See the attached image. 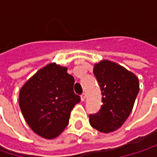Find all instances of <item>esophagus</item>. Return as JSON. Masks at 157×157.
Instances as JSON below:
<instances>
[{
	"instance_id": "obj_1",
	"label": "esophagus",
	"mask_w": 157,
	"mask_h": 157,
	"mask_svg": "<svg viewBox=\"0 0 157 157\" xmlns=\"http://www.w3.org/2000/svg\"><path fill=\"white\" fill-rule=\"evenodd\" d=\"M85 97H86V94H85L84 93H82V94H81V100H82V101H84V100H85Z\"/></svg>"
}]
</instances>
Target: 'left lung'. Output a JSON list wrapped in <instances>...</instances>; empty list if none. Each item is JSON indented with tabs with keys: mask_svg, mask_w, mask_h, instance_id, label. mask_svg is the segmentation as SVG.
Instances as JSON below:
<instances>
[{
	"mask_svg": "<svg viewBox=\"0 0 157 157\" xmlns=\"http://www.w3.org/2000/svg\"><path fill=\"white\" fill-rule=\"evenodd\" d=\"M94 75L102 91L103 105L90 114L91 125L102 133L113 132L128 118L139 92L138 79L124 67L107 60L94 67Z\"/></svg>",
	"mask_w": 157,
	"mask_h": 157,
	"instance_id": "obj_1",
	"label": "left lung"
}]
</instances>
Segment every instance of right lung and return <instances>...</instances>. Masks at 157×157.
Instances as JSON below:
<instances>
[{
	"label": "right lung",
	"instance_id": "obj_1",
	"mask_svg": "<svg viewBox=\"0 0 157 157\" xmlns=\"http://www.w3.org/2000/svg\"><path fill=\"white\" fill-rule=\"evenodd\" d=\"M75 78L67 68L50 63L21 88L19 105L24 119L38 136L52 139L67 126L80 96L74 92Z\"/></svg>",
	"mask_w": 157,
	"mask_h": 157
}]
</instances>
